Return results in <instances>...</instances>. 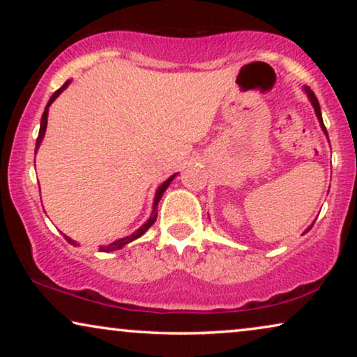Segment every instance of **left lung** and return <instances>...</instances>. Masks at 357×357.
I'll return each instance as SVG.
<instances>
[{"label":"left lung","mask_w":357,"mask_h":357,"mask_svg":"<svg viewBox=\"0 0 357 357\" xmlns=\"http://www.w3.org/2000/svg\"><path fill=\"white\" fill-rule=\"evenodd\" d=\"M304 91L307 92V96H309V99H310V102H312V105H314V110H315V115H317V119H319V121H320V126H321V130H324V133L326 135V138H328V133H326V128H325V125H324V120H321V112H320V104H319V100H317V97H315V94L314 92L310 91V87H304ZM312 226H314V222H312ZM312 226L307 229L305 232H309L310 229H312Z\"/></svg>","instance_id":"left-lung-1"}]
</instances>
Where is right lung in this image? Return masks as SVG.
Segmentation results:
<instances>
[{
    "label": "right lung",
    "mask_w": 357,
    "mask_h": 357,
    "mask_svg": "<svg viewBox=\"0 0 357 357\" xmlns=\"http://www.w3.org/2000/svg\"><path fill=\"white\" fill-rule=\"evenodd\" d=\"M71 81H66L65 84H63L60 89H58L56 92H53V96L50 97V100H48V104H47V107H45V112H43V115H42V120H40V130H38V136H37V143H36V154H37V151H38V148H40V143H42V139H43V135H45V130H47V120H48V107H50L52 104H53V100L56 99L58 96L61 94L63 91L66 89L68 87V84H70ZM175 175L177 174H174V175H170V177L165 180L164 183H160L159 185V188L155 190V197H154V203H153V213H151V216H149V219L148 221H146L143 226H141L138 231H135L133 234H130V236H126V237H123V238H119V241H115V242H112V243H109V245H100L99 247V252H115V250H120V248H123L126 243H130V242H133V241H136V238L138 237H141L143 236V234L148 231V229L153 226L154 224V221H155V218H158V211H155V208H158V203L160 202V198H162V195H164V192L165 190H167V187L170 185V182H172V180L175 178ZM65 238L68 242L71 243V245H75L76 247V242L73 241V238H70V237H66L65 236ZM77 245H79V243H77Z\"/></svg>",
    "instance_id": "obj_1"
}]
</instances>
